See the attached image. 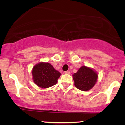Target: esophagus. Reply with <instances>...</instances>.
<instances>
[{"instance_id": "34e87169", "label": "esophagus", "mask_w": 125, "mask_h": 125, "mask_svg": "<svg viewBox=\"0 0 125 125\" xmlns=\"http://www.w3.org/2000/svg\"><path fill=\"white\" fill-rule=\"evenodd\" d=\"M65 74H70V73H71V72H70V71H67L65 72Z\"/></svg>"}]
</instances>
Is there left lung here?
Instances as JSON below:
<instances>
[{
  "label": "left lung",
  "mask_w": 125,
  "mask_h": 125,
  "mask_svg": "<svg viewBox=\"0 0 125 125\" xmlns=\"http://www.w3.org/2000/svg\"><path fill=\"white\" fill-rule=\"evenodd\" d=\"M72 76L74 86L82 91H88L93 88L98 79L97 72L86 66H82Z\"/></svg>",
  "instance_id": "left-lung-1"
}]
</instances>
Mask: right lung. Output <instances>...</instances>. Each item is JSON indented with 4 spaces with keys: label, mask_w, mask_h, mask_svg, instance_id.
Listing matches in <instances>:
<instances>
[{
    "label": "right lung",
    "mask_w": 125,
    "mask_h": 125,
    "mask_svg": "<svg viewBox=\"0 0 125 125\" xmlns=\"http://www.w3.org/2000/svg\"><path fill=\"white\" fill-rule=\"evenodd\" d=\"M32 74L36 85L42 88H48L57 83L61 74L49 63L40 62L32 68Z\"/></svg>",
    "instance_id": "add662e5"
}]
</instances>
